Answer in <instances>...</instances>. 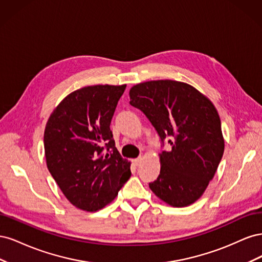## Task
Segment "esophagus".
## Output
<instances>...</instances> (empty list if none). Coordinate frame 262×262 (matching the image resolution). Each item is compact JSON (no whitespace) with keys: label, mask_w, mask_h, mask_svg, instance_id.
I'll return each mask as SVG.
<instances>
[{"label":"esophagus","mask_w":262,"mask_h":262,"mask_svg":"<svg viewBox=\"0 0 262 262\" xmlns=\"http://www.w3.org/2000/svg\"><path fill=\"white\" fill-rule=\"evenodd\" d=\"M142 161H143V156H139L138 158H136V160L133 161V164L136 166H139L142 163Z\"/></svg>","instance_id":"obj_1"}]
</instances>
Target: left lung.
I'll use <instances>...</instances> for the list:
<instances>
[{"instance_id": "8db88e82", "label": "left lung", "mask_w": 262, "mask_h": 262, "mask_svg": "<svg viewBox=\"0 0 262 262\" xmlns=\"http://www.w3.org/2000/svg\"><path fill=\"white\" fill-rule=\"evenodd\" d=\"M130 104L148 118L171 149L160 154L161 172L148 185L175 208L194 203L213 179L224 153L221 120L213 102L190 84L158 80L131 87Z\"/></svg>"}]
</instances>
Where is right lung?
<instances>
[{
	"label": "right lung",
	"mask_w": 262,
	"mask_h": 262,
	"mask_svg": "<svg viewBox=\"0 0 262 262\" xmlns=\"http://www.w3.org/2000/svg\"><path fill=\"white\" fill-rule=\"evenodd\" d=\"M125 86L76 90L62 99L47 121V167L77 209L94 212L106 207L131 176V163L118 152L110 130Z\"/></svg>",
	"instance_id": "1"
}]
</instances>
